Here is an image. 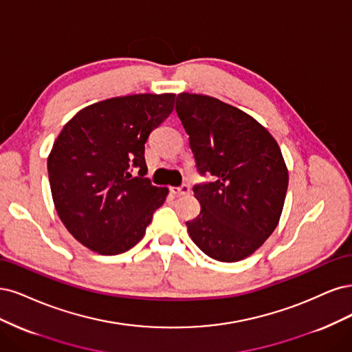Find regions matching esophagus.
<instances>
[{"label": "esophagus", "mask_w": 352, "mask_h": 352, "mask_svg": "<svg viewBox=\"0 0 352 352\" xmlns=\"http://www.w3.org/2000/svg\"><path fill=\"white\" fill-rule=\"evenodd\" d=\"M169 191H171L174 196L181 197V196H187L188 195L190 187L187 184H183L181 187H171V188H169Z\"/></svg>", "instance_id": "esophagus-1"}]
</instances>
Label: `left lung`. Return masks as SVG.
I'll return each instance as SVG.
<instances>
[{"instance_id":"8db88e82","label":"left lung","mask_w":352,"mask_h":352,"mask_svg":"<svg viewBox=\"0 0 352 352\" xmlns=\"http://www.w3.org/2000/svg\"><path fill=\"white\" fill-rule=\"evenodd\" d=\"M177 114L200 174L197 218L186 222L200 250L219 262L252 256L279 223L288 188L280 147L252 116L208 95L179 94Z\"/></svg>"}]
</instances>
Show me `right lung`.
Masks as SVG:
<instances>
[{"mask_svg": "<svg viewBox=\"0 0 352 352\" xmlns=\"http://www.w3.org/2000/svg\"><path fill=\"white\" fill-rule=\"evenodd\" d=\"M175 94H138L96 102L65 124L48 156L56 213L76 240L98 254L130 250L146 234L166 187L143 175L144 143L174 109ZM140 168V177L128 171Z\"/></svg>", "mask_w": 352, "mask_h": 352, "instance_id": "1", "label": "right lung"}]
</instances>
